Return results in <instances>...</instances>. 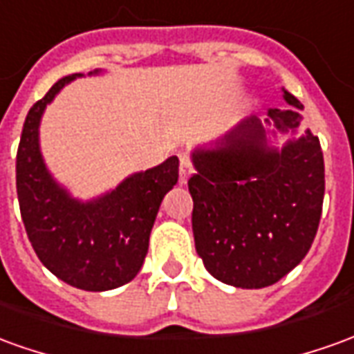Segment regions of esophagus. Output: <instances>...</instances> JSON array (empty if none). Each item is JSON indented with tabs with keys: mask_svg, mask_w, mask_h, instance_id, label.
I'll return each mask as SVG.
<instances>
[{
	"mask_svg": "<svg viewBox=\"0 0 354 354\" xmlns=\"http://www.w3.org/2000/svg\"><path fill=\"white\" fill-rule=\"evenodd\" d=\"M178 157H180V184H185L189 174H192V170H194V167H192V159H189L185 153H180Z\"/></svg>",
	"mask_w": 354,
	"mask_h": 354,
	"instance_id": "1",
	"label": "esophagus"
}]
</instances>
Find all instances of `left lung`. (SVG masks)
Listing matches in <instances>:
<instances>
[{"label": "left lung", "mask_w": 354, "mask_h": 354, "mask_svg": "<svg viewBox=\"0 0 354 354\" xmlns=\"http://www.w3.org/2000/svg\"><path fill=\"white\" fill-rule=\"evenodd\" d=\"M293 109H268L278 132L299 126L301 101ZM195 174L187 180L194 199L195 249L205 268L228 286L261 289L281 280L308 253L320 224L324 155L308 130L283 149L266 145L261 120L236 126L216 149L194 153Z\"/></svg>", "instance_id": "1"}]
</instances>
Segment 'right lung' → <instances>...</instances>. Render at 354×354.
<instances>
[{
  "mask_svg": "<svg viewBox=\"0 0 354 354\" xmlns=\"http://www.w3.org/2000/svg\"><path fill=\"white\" fill-rule=\"evenodd\" d=\"M76 76L61 78L28 111L17 151V195L44 266L68 286L107 291L134 280L142 268L160 201L178 182V157L126 178L95 201L73 199L46 170L38 126L46 105Z\"/></svg>",
  "mask_w": 354,
  "mask_h": 354,
  "instance_id": "obj_1",
  "label": "right lung"
}]
</instances>
